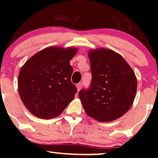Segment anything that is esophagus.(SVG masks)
<instances>
[{
    "mask_svg": "<svg viewBox=\"0 0 158 158\" xmlns=\"http://www.w3.org/2000/svg\"><path fill=\"white\" fill-rule=\"evenodd\" d=\"M81 87H82V83H78L77 85V90H79L81 88Z\"/></svg>",
    "mask_w": 158,
    "mask_h": 158,
    "instance_id": "obj_1",
    "label": "esophagus"
}]
</instances>
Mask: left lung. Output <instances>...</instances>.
I'll use <instances>...</instances> for the list:
<instances>
[{"label":"left lung","mask_w":158,"mask_h":158,"mask_svg":"<svg viewBox=\"0 0 158 158\" xmlns=\"http://www.w3.org/2000/svg\"><path fill=\"white\" fill-rule=\"evenodd\" d=\"M88 54L91 84L89 89L79 93L85 113L99 122L115 120L130 109L135 100V72L122 56L110 49L90 50Z\"/></svg>","instance_id":"obj_1"}]
</instances>
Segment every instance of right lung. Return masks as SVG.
<instances>
[{"label":"right lung","instance_id":"obj_1","mask_svg":"<svg viewBox=\"0 0 158 158\" xmlns=\"http://www.w3.org/2000/svg\"><path fill=\"white\" fill-rule=\"evenodd\" d=\"M76 48L48 47L27 60L20 70L18 90L29 111L41 119L58 117L74 99L77 87L71 82L70 61Z\"/></svg>","mask_w":158,"mask_h":158}]
</instances>
